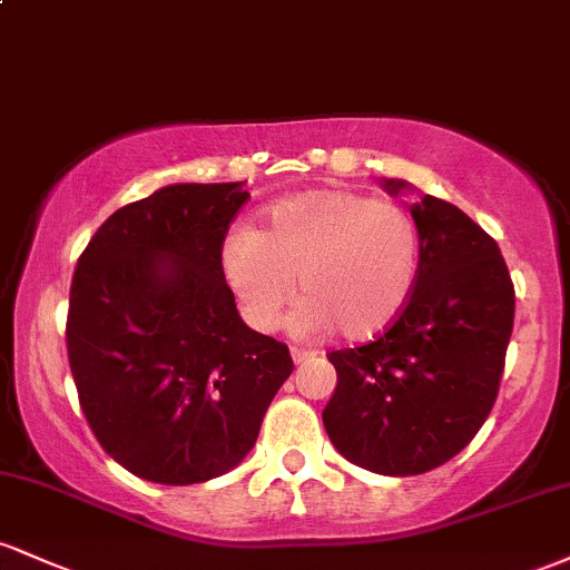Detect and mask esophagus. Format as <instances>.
Listing matches in <instances>:
<instances>
[{
  "instance_id": "1",
  "label": "esophagus",
  "mask_w": 570,
  "mask_h": 570,
  "mask_svg": "<svg viewBox=\"0 0 570 570\" xmlns=\"http://www.w3.org/2000/svg\"><path fill=\"white\" fill-rule=\"evenodd\" d=\"M316 356V353L313 351H305V348H292V358H294V364H305L307 358H313Z\"/></svg>"
}]
</instances>
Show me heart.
I'll return each mask as SVG.
<instances>
[{"mask_svg":"<svg viewBox=\"0 0 570 570\" xmlns=\"http://www.w3.org/2000/svg\"><path fill=\"white\" fill-rule=\"evenodd\" d=\"M421 227L404 206L364 193L332 189L276 203L265 230L227 235L222 265L246 318L276 330L294 297L297 337L335 330L348 340L383 332L415 292L421 276Z\"/></svg>","mask_w":570,"mask_h":570,"instance_id":"obj_1","label":"heart"}]
</instances>
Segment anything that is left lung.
I'll list each match as a JSON object with an SVG mask.
<instances>
[{
	"instance_id": "obj_1",
	"label": "left lung",
	"mask_w": 570,
	"mask_h": 570,
	"mask_svg": "<svg viewBox=\"0 0 570 570\" xmlns=\"http://www.w3.org/2000/svg\"><path fill=\"white\" fill-rule=\"evenodd\" d=\"M404 181H385L399 193ZM421 276L375 340L326 353L337 389L324 407L330 440L356 466L410 476L461 453L493 410L514 324L501 248L453 203L423 195Z\"/></svg>"
}]
</instances>
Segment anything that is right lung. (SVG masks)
Instances as JSON below:
<instances>
[{"label":"right lung","mask_w":570,"mask_h":570,"mask_svg":"<svg viewBox=\"0 0 570 570\" xmlns=\"http://www.w3.org/2000/svg\"><path fill=\"white\" fill-rule=\"evenodd\" d=\"M240 181L171 185L117 212L77 259L67 353L98 444L141 480L230 472L292 375L289 348L240 322L222 246Z\"/></svg>","instance_id":"right-lung-1"}]
</instances>
